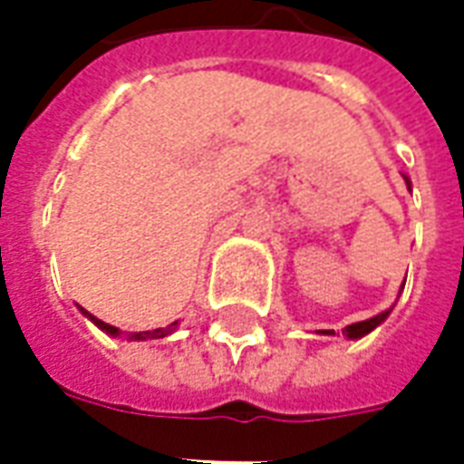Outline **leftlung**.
Segmentation results:
<instances>
[{
  "label": "left lung",
  "instance_id": "1",
  "mask_svg": "<svg viewBox=\"0 0 464 464\" xmlns=\"http://www.w3.org/2000/svg\"><path fill=\"white\" fill-rule=\"evenodd\" d=\"M405 181H408V179H405ZM408 186H410V181H408ZM388 315H390V311H382V313H378V315L368 318V321L350 323V325H345V328H343V335H348L350 341H358V338H362V335H368L370 331H375V328H378L380 323L385 321ZM328 333H333V331H328Z\"/></svg>",
  "mask_w": 464,
  "mask_h": 464
}]
</instances>
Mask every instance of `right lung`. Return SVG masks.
Returning <instances> with one entry per match:
<instances>
[{"label": "right lung", "mask_w": 464, "mask_h": 464, "mask_svg": "<svg viewBox=\"0 0 464 464\" xmlns=\"http://www.w3.org/2000/svg\"><path fill=\"white\" fill-rule=\"evenodd\" d=\"M82 313H84L89 321H94L102 331H106L109 335H114V338H119V335H123L126 331H121L119 325H114V323L104 321V318H99V315H94V313H89L86 308H82ZM179 328V321H171L166 323V325H153V328H143V331H133V333H126L129 335V341H149V338H166V335H171L173 331Z\"/></svg>", "instance_id": "right-lung-1"}]
</instances>
